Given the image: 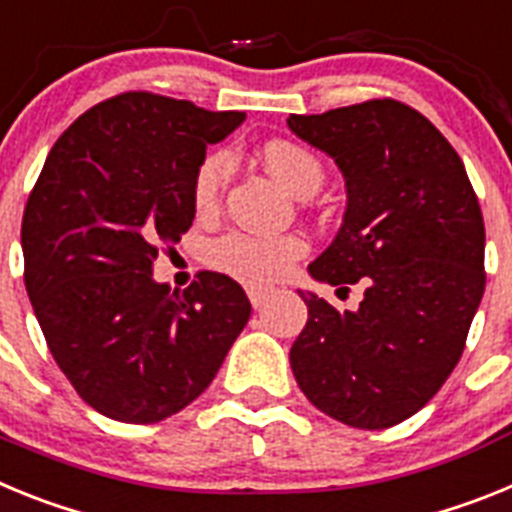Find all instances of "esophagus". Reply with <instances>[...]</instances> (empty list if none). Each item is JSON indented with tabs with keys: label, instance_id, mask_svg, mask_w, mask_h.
Wrapping results in <instances>:
<instances>
[{
	"label": "esophagus",
	"instance_id": "34e87169",
	"mask_svg": "<svg viewBox=\"0 0 512 512\" xmlns=\"http://www.w3.org/2000/svg\"><path fill=\"white\" fill-rule=\"evenodd\" d=\"M269 292L271 289H266V287H248V300H251L253 307H261L264 305L266 297H269Z\"/></svg>",
	"mask_w": 512,
	"mask_h": 512
}]
</instances>
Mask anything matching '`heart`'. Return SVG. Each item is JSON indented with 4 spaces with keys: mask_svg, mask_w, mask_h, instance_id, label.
<instances>
[{
    "mask_svg": "<svg viewBox=\"0 0 512 512\" xmlns=\"http://www.w3.org/2000/svg\"><path fill=\"white\" fill-rule=\"evenodd\" d=\"M261 161L271 176L297 197L318 192L323 184V166L307 148L292 140H269L261 148ZM233 174V156L225 148H215L202 158L192 176V205L197 215H215L223 192ZM307 253L302 235H256L228 233L210 246V264L238 282L264 284L277 282Z\"/></svg>",
    "mask_w": 512,
    "mask_h": 512,
    "instance_id": "1",
    "label": "heart"
}]
</instances>
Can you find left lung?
Instances as JSON below:
<instances>
[{"instance_id":"8db88e82","label":"left lung","mask_w":512,"mask_h":512,"mask_svg":"<svg viewBox=\"0 0 512 512\" xmlns=\"http://www.w3.org/2000/svg\"><path fill=\"white\" fill-rule=\"evenodd\" d=\"M287 125L346 179L341 230L307 271L330 287H366L354 312L300 292L307 325L289 364L325 415L390 428L449 379L485 295L477 194L449 140L395 99L289 115Z\"/></svg>"}]
</instances>
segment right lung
Segmentation results:
<instances>
[{
    "instance_id": "right-lung-1",
    "label": "right lung",
    "mask_w": 512,
    "mask_h": 512,
    "mask_svg": "<svg viewBox=\"0 0 512 512\" xmlns=\"http://www.w3.org/2000/svg\"><path fill=\"white\" fill-rule=\"evenodd\" d=\"M246 120L187 99L125 92L51 148L22 215L25 289L74 390L120 423H158L215 379L251 318L241 284L200 271L184 292L153 279L192 228L207 146Z\"/></svg>"
}]
</instances>
